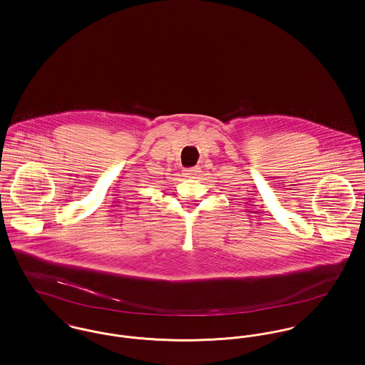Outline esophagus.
I'll return each mask as SVG.
<instances>
[{
    "mask_svg": "<svg viewBox=\"0 0 365 365\" xmlns=\"http://www.w3.org/2000/svg\"><path fill=\"white\" fill-rule=\"evenodd\" d=\"M197 172H198V168H186L183 169V175L186 176V178H195L197 175Z\"/></svg>",
    "mask_w": 365,
    "mask_h": 365,
    "instance_id": "esophagus-1",
    "label": "esophagus"
}]
</instances>
